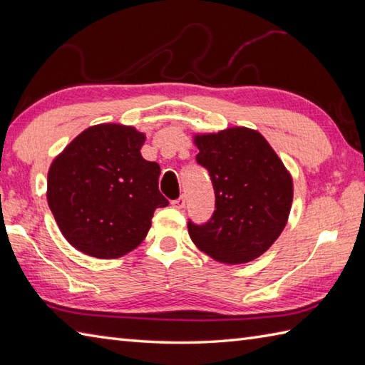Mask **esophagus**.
Masks as SVG:
<instances>
[{
	"label": "esophagus",
	"instance_id": "esophagus-1",
	"mask_svg": "<svg viewBox=\"0 0 365 365\" xmlns=\"http://www.w3.org/2000/svg\"><path fill=\"white\" fill-rule=\"evenodd\" d=\"M170 204H173V207L177 208V210H182V208H185V204H187V199L182 196V197L173 200V202H170Z\"/></svg>",
	"mask_w": 365,
	"mask_h": 365
}]
</instances>
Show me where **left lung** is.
<instances>
[{"label": "left lung", "instance_id": "obj_1", "mask_svg": "<svg viewBox=\"0 0 365 365\" xmlns=\"http://www.w3.org/2000/svg\"><path fill=\"white\" fill-rule=\"evenodd\" d=\"M195 144L196 161L212 178L216 210L202 226L188 222L192 243L229 265L257 259L289 220L290 173L257 130L232 127L195 135Z\"/></svg>", "mask_w": 365, "mask_h": 365}]
</instances>
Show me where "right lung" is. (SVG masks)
Wrapping results in <instances>:
<instances>
[{"label": "right lung", "instance_id": "1", "mask_svg": "<svg viewBox=\"0 0 365 365\" xmlns=\"http://www.w3.org/2000/svg\"><path fill=\"white\" fill-rule=\"evenodd\" d=\"M145 135L120 123H100L76 136L53 160L48 207L75 250L118 259L143 243L153 212L166 207L160 166L141 155Z\"/></svg>", "mask_w": 365, "mask_h": 365}]
</instances>
